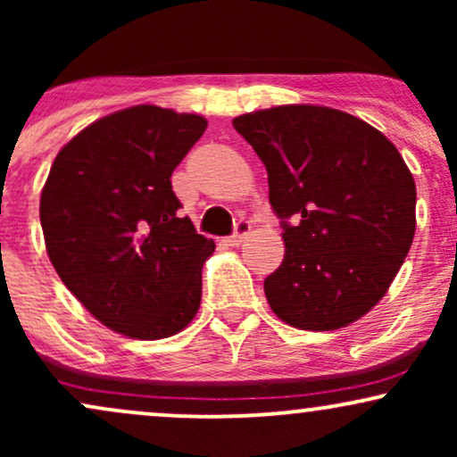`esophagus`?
<instances>
[{
  "mask_svg": "<svg viewBox=\"0 0 457 457\" xmlns=\"http://www.w3.org/2000/svg\"><path fill=\"white\" fill-rule=\"evenodd\" d=\"M249 234H251V221H249V219H238V221H236L234 234L229 236L228 243L232 246H238Z\"/></svg>",
  "mask_w": 457,
  "mask_h": 457,
  "instance_id": "34e87169",
  "label": "esophagus"
}]
</instances>
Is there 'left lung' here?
I'll list each match as a JSON object with an SVG mask.
<instances>
[{
  "mask_svg": "<svg viewBox=\"0 0 457 457\" xmlns=\"http://www.w3.org/2000/svg\"><path fill=\"white\" fill-rule=\"evenodd\" d=\"M269 171L286 255L264 279L272 312L335 330L389 290L414 238L417 188L402 154L354 115L286 104L234 118Z\"/></svg>",
  "mask_w": 457,
  "mask_h": 457,
  "instance_id": "left-lung-1",
  "label": "left lung"
}]
</instances>
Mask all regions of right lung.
<instances>
[{
  "instance_id": "obj_1",
  "label": "right lung",
  "mask_w": 457,
  "mask_h": 457,
  "mask_svg": "<svg viewBox=\"0 0 457 457\" xmlns=\"http://www.w3.org/2000/svg\"><path fill=\"white\" fill-rule=\"evenodd\" d=\"M206 127L202 115L139 104L83 129L51 165L40 197L46 253L115 333L162 339L195 318L214 240L180 217L171 174Z\"/></svg>"
}]
</instances>
